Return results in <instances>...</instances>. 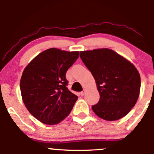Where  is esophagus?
<instances>
[{
  "label": "esophagus",
  "mask_w": 154,
  "mask_h": 154,
  "mask_svg": "<svg viewBox=\"0 0 154 154\" xmlns=\"http://www.w3.org/2000/svg\"><path fill=\"white\" fill-rule=\"evenodd\" d=\"M85 90H83L82 92H80V95H82V96L85 95Z\"/></svg>",
  "instance_id": "esophagus-1"
}]
</instances>
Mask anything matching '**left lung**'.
I'll use <instances>...</instances> for the list:
<instances>
[{
  "mask_svg": "<svg viewBox=\"0 0 154 154\" xmlns=\"http://www.w3.org/2000/svg\"><path fill=\"white\" fill-rule=\"evenodd\" d=\"M79 56L90 70L100 94L98 103L92 109L107 121L126 116L139 97L140 77L128 60L108 48L81 51Z\"/></svg>",
  "mask_w": 154,
  "mask_h": 154,
  "instance_id": "1",
  "label": "left lung"
}]
</instances>
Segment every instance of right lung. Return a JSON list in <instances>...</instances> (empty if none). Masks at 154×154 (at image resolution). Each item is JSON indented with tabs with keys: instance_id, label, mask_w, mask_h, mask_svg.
<instances>
[{
	"instance_id": "add662e5",
	"label": "right lung",
	"mask_w": 154,
	"mask_h": 154,
	"mask_svg": "<svg viewBox=\"0 0 154 154\" xmlns=\"http://www.w3.org/2000/svg\"><path fill=\"white\" fill-rule=\"evenodd\" d=\"M78 57V51L50 48L38 55L24 69L20 81L23 101L42 123H59L73 109L78 97L67 88L66 73Z\"/></svg>"
}]
</instances>
